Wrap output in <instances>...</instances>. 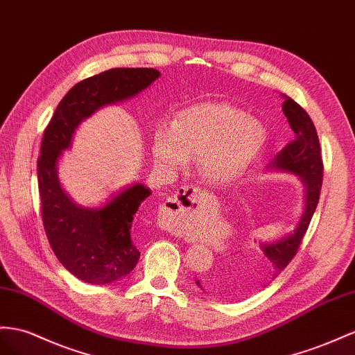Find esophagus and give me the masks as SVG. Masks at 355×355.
<instances>
[{"instance_id": "esophagus-1", "label": "esophagus", "mask_w": 355, "mask_h": 355, "mask_svg": "<svg viewBox=\"0 0 355 355\" xmlns=\"http://www.w3.org/2000/svg\"><path fill=\"white\" fill-rule=\"evenodd\" d=\"M201 190L195 187H180L178 192L162 205L160 220L168 228H177L186 217L192 216L202 205Z\"/></svg>"}]
</instances>
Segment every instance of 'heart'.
<instances>
[{"instance_id": "heart-1", "label": "heart", "mask_w": 355, "mask_h": 355, "mask_svg": "<svg viewBox=\"0 0 355 355\" xmlns=\"http://www.w3.org/2000/svg\"><path fill=\"white\" fill-rule=\"evenodd\" d=\"M264 142L266 130L255 118L230 103L205 102L180 111L172 124L156 127L153 156L168 169L196 159L205 181L230 184L246 174Z\"/></svg>"}]
</instances>
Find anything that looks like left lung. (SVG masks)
<instances>
[{"label": "left lung", "instance_id": "obj_1", "mask_svg": "<svg viewBox=\"0 0 355 355\" xmlns=\"http://www.w3.org/2000/svg\"><path fill=\"white\" fill-rule=\"evenodd\" d=\"M284 97L282 109L295 136L276 154L268 168L300 177L306 190L304 211L294 232L276 241L261 243V250H255L257 255L253 257L234 255L219 268L196 280L199 288L217 298L248 295L259 288L268 286L295 257L320 201L324 165L316 129L302 106L291 97Z\"/></svg>", "mask_w": 355, "mask_h": 355}]
</instances>
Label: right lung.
Segmentation results:
<instances>
[{"mask_svg": "<svg viewBox=\"0 0 355 355\" xmlns=\"http://www.w3.org/2000/svg\"><path fill=\"white\" fill-rule=\"evenodd\" d=\"M159 76L156 69H111L80 80L62 97L43 133L37 178L44 232L61 264L87 284H114L138 264L132 223L151 190L135 183L102 207L78 205L60 184L58 159L80 123L100 107L139 94Z\"/></svg>", "mask_w": 355, "mask_h": 355, "instance_id": "obj_1", "label": "right lung"}]
</instances>
